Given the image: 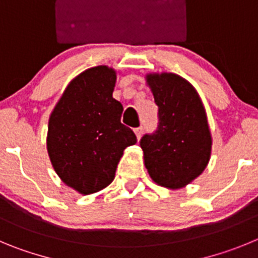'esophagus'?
Here are the masks:
<instances>
[{"label": "esophagus", "mask_w": 258, "mask_h": 258, "mask_svg": "<svg viewBox=\"0 0 258 258\" xmlns=\"http://www.w3.org/2000/svg\"><path fill=\"white\" fill-rule=\"evenodd\" d=\"M135 134H136V138H138V140H140L141 135H143V127H138V128H135Z\"/></svg>", "instance_id": "34e87169"}]
</instances>
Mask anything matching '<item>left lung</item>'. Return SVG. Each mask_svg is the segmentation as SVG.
<instances>
[{
	"label": "left lung",
	"mask_w": 258,
	"mask_h": 258,
	"mask_svg": "<svg viewBox=\"0 0 258 258\" xmlns=\"http://www.w3.org/2000/svg\"><path fill=\"white\" fill-rule=\"evenodd\" d=\"M159 108L155 134L140 141L150 178L171 190L185 187L203 173L212 152L207 113L196 87L169 72L145 74Z\"/></svg>",
	"instance_id": "obj_1"
}]
</instances>
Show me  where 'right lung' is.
<instances>
[{"instance_id":"obj_1","label":"right lung","mask_w":258,"mask_h":258,"mask_svg":"<svg viewBox=\"0 0 258 258\" xmlns=\"http://www.w3.org/2000/svg\"><path fill=\"white\" fill-rule=\"evenodd\" d=\"M118 72L89 68L73 78L48 118L51 166L60 180L82 196L105 189L115 176L134 131L120 123L123 106L113 97Z\"/></svg>"}]
</instances>
